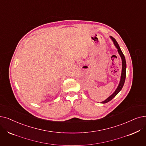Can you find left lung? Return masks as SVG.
<instances>
[{"label": "left lung", "instance_id": "1", "mask_svg": "<svg viewBox=\"0 0 146 146\" xmlns=\"http://www.w3.org/2000/svg\"><path fill=\"white\" fill-rule=\"evenodd\" d=\"M111 39H112V40L113 41L114 44H115V46L117 48V51L119 54V55L121 56V58H122V73H121V78H120V83L119 84V86H117L116 90L114 92V93L111 95V96L107 98L105 101H103L101 103H107L109 102L110 101H111L114 97H115L116 95L120 91V90H122V88L123 86L124 83H125V78H126V60H125V56L123 55V54L122 53L121 49H120L119 46V44L117 43V41L116 40V39L115 38L110 36Z\"/></svg>", "mask_w": 146, "mask_h": 146}]
</instances>
